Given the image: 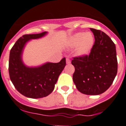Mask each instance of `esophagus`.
<instances>
[{
    "mask_svg": "<svg viewBox=\"0 0 126 126\" xmlns=\"http://www.w3.org/2000/svg\"><path fill=\"white\" fill-rule=\"evenodd\" d=\"M66 62L67 64H70L71 63V61H70V58H67L66 59Z\"/></svg>",
    "mask_w": 126,
    "mask_h": 126,
    "instance_id": "1",
    "label": "esophagus"
}]
</instances>
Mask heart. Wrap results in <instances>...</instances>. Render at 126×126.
I'll use <instances>...</instances> for the list:
<instances>
[{
	"mask_svg": "<svg viewBox=\"0 0 126 126\" xmlns=\"http://www.w3.org/2000/svg\"><path fill=\"white\" fill-rule=\"evenodd\" d=\"M94 36L91 33L79 32L75 34L70 39V45L72 47L79 46L76 53L83 56L90 53L94 44Z\"/></svg>",
	"mask_w": 126,
	"mask_h": 126,
	"instance_id": "b5f03b06",
	"label": "heart"
}]
</instances>
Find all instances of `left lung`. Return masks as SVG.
<instances>
[{"label": "left lung", "instance_id": "obj_1", "mask_svg": "<svg viewBox=\"0 0 126 126\" xmlns=\"http://www.w3.org/2000/svg\"><path fill=\"white\" fill-rule=\"evenodd\" d=\"M90 30L95 42L89 55L73 58L71 64L75 69L73 80L81 93L98 95L111 86L117 75L116 46L104 32Z\"/></svg>", "mask_w": 126, "mask_h": 126}]
</instances>
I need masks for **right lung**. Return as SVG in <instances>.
I'll return each mask as SVG.
<instances>
[{"label": "right lung", "instance_id": "add662e5", "mask_svg": "<svg viewBox=\"0 0 126 126\" xmlns=\"http://www.w3.org/2000/svg\"><path fill=\"white\" fill-rule=\"evenodd\" d=\"M46 33L44 32L23 35L10 50L9 63L10 80L16 90L27 97L41 98L50 94L66 65L65 58L59 63H47L38 68H29L23 64L21 55L26 42L40 38Z\"/></svg>", "mask_w": 126, "mask_h": 126}]
</instances>
